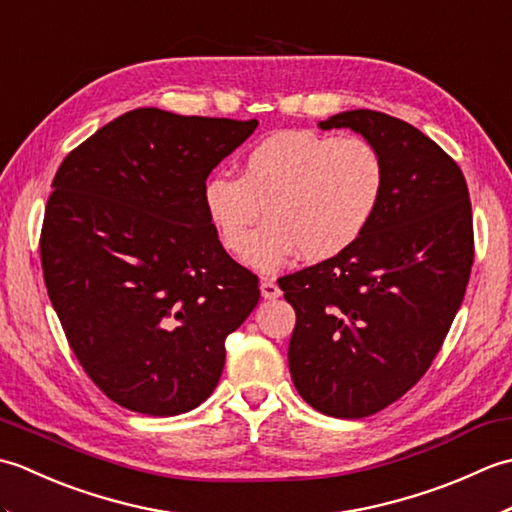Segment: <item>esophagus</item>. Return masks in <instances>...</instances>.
Masks as SVG:
<instances>
[{
    "label": "esophagus",
    "instance_id": "34e87169",
    "mask_svg": "<svg viewBox=\"0 0 512 512\" xmlns=\"http://www.w3.org/2000/svg\"><path fill=\"white\" fill-rule=\"evenodd\" d=\"M259 290H262V297L264 299H277V297H281V288L275 284V279H264L262 286H259Z\"/></svg>",
    "mask_w": 512,
    "mask_h": 512
}]
</instances>
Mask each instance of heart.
<instances>
[{"mask_svg": "<svg viewBox=\"0 0 512 512\" xmlns=\"http://www.w3.org/2000/svg\"><path fill=\"white\" fill-rule=\"evenodd\" d=\"M385 189V160L369 140L286 129L250 147L239 176L213 173L202 202L233 255H244L264 210L269 220L246 262L273 273L297 253L323 262L350 250L376 220Z\"/></svg>", "mask_w": 512, "mask_h": 512, "instance_id": "heart-1", "label": "heart"}]
</instances>
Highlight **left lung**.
<instances>
[{"label":"left lung","instance_id":"obj_1","mask_svg":"<svg viewBox=\"0 0 512 512\" xmlns=\"http://www.w3.org/2000/svg\"><path fill=\"white\" fill-rule=\"evenodd\" d=\"M319 127H350L387 167L369 231L279 281L297 312L292 383L325 416L356 420L407 394L440 352L471 277L473 215L460 167L420 129L374 110Z\"/></svg>","mask_w":512,"mask_h":512}]
</instances>
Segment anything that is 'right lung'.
Masks as SVG:
<instances>
[{
	"mask_svg": "<svg viewBox=\"0 0 512 512\" xmlns=\"http://www.w3.org/2000/svg\"><path fill=\"white\" fill-rule=\"evenodd\" d=\"M257 121L140 107L70 151L46 204L48 297L85 374L118 405L178 416L213 394L257 277L204 211L209 173Z\"/></svg>",
	"mask_w": 512,
	"mask_h": 512,
	"instance_id": "1",
	"label": "right lung"
}]
</instances>
